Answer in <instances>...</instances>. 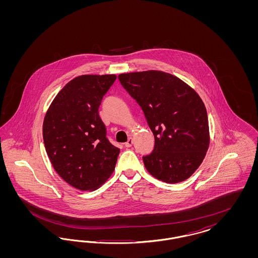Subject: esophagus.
<instances>
[{"label": "esophagus", "mask_w": 258, "mask_h": 258, "mask_svg": "<svg viewBox=\"0 0 258 258\" xmlns=\"http://www.w3.org/2000/svg\"><path fill=\"white\" fill-rule=\"evenodd\" d=\"M133 144H134V139H133L132 137H130V138L127 139V141L124 143V146L126 148L132 147Z\"/></svg>", "instance_id": "esophagus-1"}]
</instances>
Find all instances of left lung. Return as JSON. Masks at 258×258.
<instances>
[{
	"label": "left lung",
	"mask_w": 258,
	"mask_h": 258,
	"mask_svg": "<svg viewBox=\"0 0 258 258\" xmlns=\"http://www.w3.org/2000/svg\"><path fill=\"white\" fill-rule=\"evenodd\" d=\"M118 78L142 108L155 137L153 152L142 158L148 172L168 184L189 178L210 144L202 99L180 78L163 72L122 74Z\"/></svg>",
	"instance_id": "left-lung-1"
}]
</instances>
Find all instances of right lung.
Wrapping results in <instances>:
<instances>
[{
    "label": "right lung",
    "mask_w": 258,
    "mask_h": 258,
    "mask_svg": "<svg viewBox=\"0 0 258 258\" xmlns=\"http://www.w3.org/2000/svg\"><path fill=\"white\" fill-rule=\"evenodd\" d=\"M115 74L81 75L61 89L44 117L42 135L56 172L80 190H95L115 169L120 149L106 137L98 107Z\"/></svg>",
    "instance_id": "add662e5"
}]
</instances>
